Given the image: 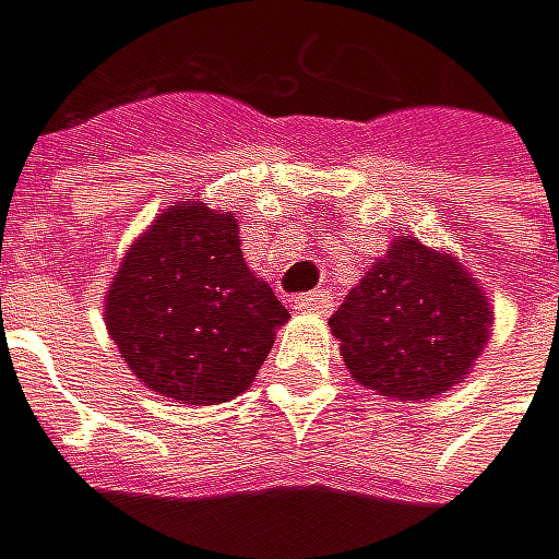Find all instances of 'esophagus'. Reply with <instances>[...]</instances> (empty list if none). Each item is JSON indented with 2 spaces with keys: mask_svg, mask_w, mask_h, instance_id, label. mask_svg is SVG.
Wrapping results in <instances>:
<instances>
[{
  "mask_svg": "<svg viewBox=\"0 0 559 559\" xmlns=\"http://www.w3.org/2000/svg\"><path fill=\"white\" fill-rule=\"evenodd\" d=\"M295 311H318V314H328L334 311V295L328 288H318V292H308L295 301Z\"/></svg>",
  "mask_w": 559,
  "mask_h": 559,
  "instance_id": "obj_1",
  "label": "esophagus"
}]
</instances>
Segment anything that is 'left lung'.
<instances>
[{"label": "left lung", "mask_w": 559, "mask_h": 559, "mask_svg": "<svg viewBox=\"0 0 559 559\" xmlns=\"http://www.w3.org/2000/svg\"><path fill=\"white\" fill-rule=\"evenodd\" d=\"M491 308L449 254L393 241L331 318L357 383L393 400H436L488 344Z\"/></svg>", "instance_id": "1"}]
</instances>
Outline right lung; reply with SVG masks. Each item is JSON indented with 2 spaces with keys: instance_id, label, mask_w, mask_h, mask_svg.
I'll use <instances>...</instances> for the list:
<instances>
[{
  "instance_id": "obj_1",
  "label": "right lung",
  "mask_w": 559,
  "mask_h": 559,
  "mask_svg": "<svg viewBox=\"0 0 559 559\" xmlns=\"http://www.w3.org/2000/svg\"><path fill=\"white\" fill-rule=\"evenodd\" d=\"M104 318L143 386L215 406L254 380L292 314L245 264L235 215L182 202L130 245Z\"/></svg>"
}]
</instances>
